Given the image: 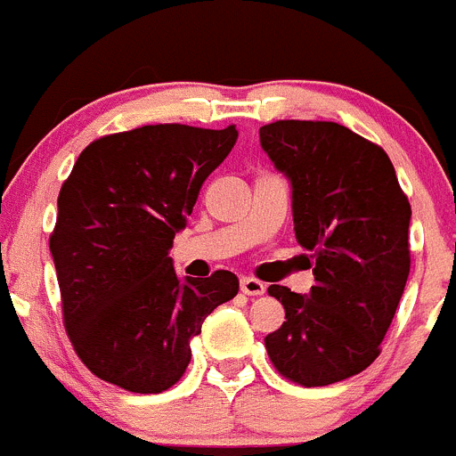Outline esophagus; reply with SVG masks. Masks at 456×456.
<instances>
[{"label":"esophagus","instance_id":"esophagus-1","mask_svg":"<svg viewBox=\"0 0 456 456\" xmlns=\"http://www.w3.org/2000/svg\"><path fill=\"white\" fill-rule=\"evenodd\" d=\"M264 290H266V284L255 280V277H244V280H241V293H244V296H262Z\"/></svg>","mask_w":456,"mask_h":456}]
</instances>
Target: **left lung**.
Returning <instances> with one entry per match:
<instances>
[{"label":"left lung","instance_id":"obj_1","mask_svg":"<svg viewBox=\"0 0 456 456\" xmlns=\"http://www.w3.org/2000/svg\"><path fill=\"white\" fill-rule=\"evenodd\" d=\"M259 145L290 183L297 244L314 253L315 284H280L286 322L266 336L281 376L322 387L361 374L380 354L410 275V201L389 156L351 129L322 120H277Z\"/></svg>","mask_w":456,"mask_h":456}]
</instances>
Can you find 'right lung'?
I'll return each instance as SVG.
<instances>
[{
	"label": "right lung",
	"mask_w": 456,
	"mask_h": 456,
	"mask_svg": "<svg viewBox=\"0 0 456 456\" xmlns=\"http://www.w3.org/2000/svg\"><path fill=\"white\" fill-rule=\"evenodd\" d=\"M237 136L235 125H145L77 156L60 190L51 255L69 338L98 379L166 392L183 376L203 320L237 296L235 273L179 277L170 257Z\"/></svg>",
	"instance_id": "right-lung-1"
}]
</instances>
